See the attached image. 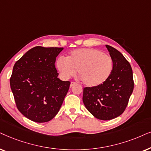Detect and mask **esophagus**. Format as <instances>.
<instances>
[{"label":"esophagus","instance_id":"esophagus-1","mask_svg":"<svg viewBox=\"0 0 151 151\" xmlns=\"http://www.w3.org/2000/svg\"><path fill=\"white\" fill-rule=\"evenodd\" d=\"M76 83L75 82H71V83H70V88H72V86H73L74 85H75Z\"/></svg>","mask_w":151,"mask_h":151}]
</instances>
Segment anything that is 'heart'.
<instances>
[{
	"label": "heart",
	"instance_id": "heart-1",
	"mask_svg": "<svg viewBox=\"0 0 151 151\" xmlns=\"http://www.w3.org/2000/svg\"><path fill=\"white\" fill-rule=\"evenodd\" d=\"M56 65L63 79L74 77L77 70L86 86L96 87L105 83L111 75L113 61L101 50L82 48L72 51L66 58H58Z\"/></svg>",
	"mask_w": 151,
	"mask_h": 151
}]
</instances>
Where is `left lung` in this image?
Listing matches in <instances>:
<instances>
[{"label":"left lung","mask_w":151,"mask_h":151,"mask_svg":"<svg viewBox=\"0 0 151 151\" xmlns=\"http://www.w3.org/2000/svg\"><path fill=\"white\" fill-rule=\"evenodd\" d=\"M113 61L111 75L105 83L96 87L83 88V101L94 117L110 120L123 113L134 88L132 70L121 52L106 45Z\"/></svg>","instance_id":"left-lung-1"}]
</instances>
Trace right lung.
Segmentation results:
<instances>
[{
	"label": "right lung",
	"mask_w": 151,
	"mask_h": 151,
	"mask_svg": "<svg viewBox=\"0 0 151 151\" xmlns=\"http://www.w3.org/2000/svg\"><path fill=\"white\" fill-rule=\"evenodd\" d=\"M63 50L37 46L14 65L10 87L17 107L32 121L43 123L53 119L68 93L70 82L58 78L55 65Z\"/></svg>",
	"instance_id": "1"
}]
</instances>
